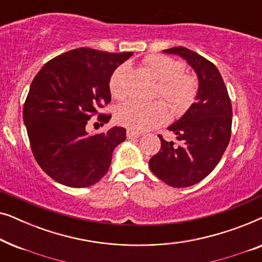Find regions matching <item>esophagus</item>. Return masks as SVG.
<instances>
[{
  "label": "esophagus",
  "mask_w": 262,
  "mask_h": 262,
  "mask_svg": "<svg viewBox=\"0 0 262 262\" xmlns=\"http://www.w3.org/2000/svg\"><path fill=\"white\" fill-rule=\"evenodd\" d=\"M139 136H141V132H138V131H135V130H132V128H128V130L126 131V137H127L128 139L138 138Z\"/></svg>",
  "instance_id": "1"
}]
</instances>
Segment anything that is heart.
I'll return each mask as SVG.
<instances>
[{
  "mask_svg": "<svg viewBox=\"0 0 262 262\" xmlns=\"http://www.w3.org/2000/svg\"><path fill=\"white\" fill-rule=\"evenodd\" d=\"M144 66L156 81L157 94L166 100L171 112L181 116L195 101L198 95V81L192 75L185 74V66L180 60L163 55H151L144 59ZM128 67L121 64L110 78V92L113 98L123 100L127 95L126 77ZM169 117L167 106L162 101H128L119 106L117 120L132 130L144 131L166 123Z\"/></svg>",
  "mask_w": 262,
  "mask_h": 262,
  "instance_id": "1",
  "label": "heart"
}]
</instances>
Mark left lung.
Returning a JSON list of instances; mask_svg holds the SVG:
<instances>
[{"label": "left lung", "instance_id": "1", "mask_svg": "<svg viewBox=\"0 0 262 262\" xmlns=\"http://www.w3.org/2000/svg\"><path fill=\"white\" fill-rule=\"evenodd\" d=\"M184 58L198 77L195 102L180 119L168 126L178 144L161 139L160 151L149 167L171 187L198 184L214 169L230 141L232 108L223 78L213 63L182 46L163 50Z\"/></svg>", "mask_w": 262, "mask_h": 262}]
</instances>
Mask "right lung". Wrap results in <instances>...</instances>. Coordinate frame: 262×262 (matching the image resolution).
Listing matches in <instances>:
<instances>
[{
	"instance_id": "1",
	"label": "right lung",
	"mask_w": 262,
	"mask_h": 262,
	"mask_svg": "<svg viewBox=\"0 0 262 262\" xmlns=\"http://www.w3.org/2000/svg\"><path fill=\"white\" fill-rule=\"evenodd\" d=\"M134 55L80 48L45 64L32 81L24 106L32 152L50 178L69 187H88L107 173L126 130L114 126L91 135L85 125L111 101L110 78ZM108 123L111 114H99Z\"/></svg>"
}]
</instances>
